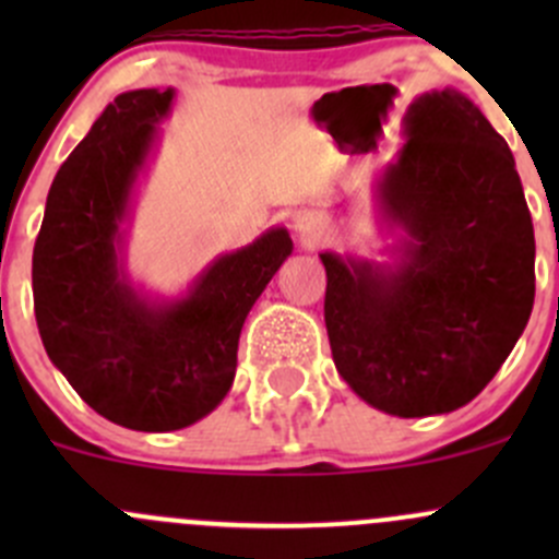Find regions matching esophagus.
Listing matches in <instances>:
<instances>
[{"mask_svg": "<svg viewBox=\"0 0 559 559\" xmlns=\"http://www.w3.org/2000/svg\"><path fill=\"white\" fill-rule=\"evenodd\" d=\"M297 229H300V238L306 240V243H316V240L321 238V233H324V229H321V222L313 216H302L300 222H297Z\"/></svg>", "mask_w": 559, "mask_h": 559, "instance_id": "esophagus-1", "label": "esophagus"}]
</instances>
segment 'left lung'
I'll list each match as a JSON object with an SVG mask.
<instances>
[{
    "label": "left lung",
    "instance_id": "1",
    "mask_svg": "<svg viewBox=\"0 0 559 559\" xmlns=\"http://www.w3.org/2000/svg\"><path fill=\"white\" fill-rule=\"evenodd\" d=\"M408 134L384 183L389 216L408 233L403 267L321 253L337 373L405 419L471 403L535 297L533 218L506 140L452 88L411 105Z\"/></svg>",
    "mask_w": 559,
    "mask_h": 559
}]
</instances>
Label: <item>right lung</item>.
<instances>
[{
	"mask_svg": "<svg viewBox=\"0 0 559 559\" xmlns=\"http://www.w3.org/2000/svg\"><path fill=\"white\" fill-rule=\"evenodd\" d=\"M173 88L116 97L50 183L32 253L43 346L72 389L129 430L194 425L229 392L257 297L292 253L286 229L218 259L191 297L148 308L118 273V222Z\"/></svg>",
	"mask_w": 559,
	"mask_h": 559,
	"instance_id": "obj_1",
	"label": "right lung"
}]
</instances>
